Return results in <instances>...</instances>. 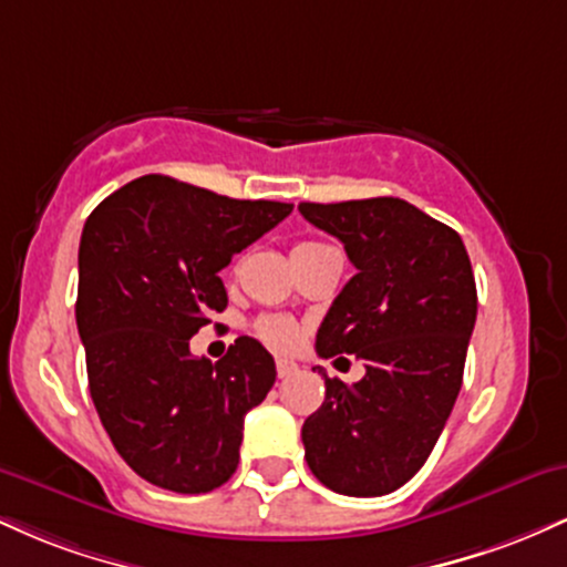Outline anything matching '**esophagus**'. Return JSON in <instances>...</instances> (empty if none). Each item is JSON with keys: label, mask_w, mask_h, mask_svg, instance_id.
I'll use <instances>...</instances> for the list:
<instances>
[{"label": "esophagus", "mask_w": 567, "mask_h": 567, "mask_svg": "<svg viewBox=\"0 0 567 567\" xmlns=\"http://www.w3.org/2000/svg\"><path fill=\"white\" fill-rule=\"evenodd\" d=\"M296 370H298L296 362L285 360V357H277V375H279V379H290V375L296 373Z\"/></svg>", "instance_id": "1"}]
</instances>
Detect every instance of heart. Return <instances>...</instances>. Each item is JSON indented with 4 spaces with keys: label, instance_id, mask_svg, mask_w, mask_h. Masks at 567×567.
<instances>
[{
    "label": "heart",
    "instance_id": "b5f03b06",
    "mask_svg": "<svg viewBox=\"0 0 567 567\" xmlns=\"http://www.w3.org/2000/svg\"><path fill=\"white\" fill-rule=\"evenodd\" d=\"M256 330L266 343H271V347H279V349H288L292 347V341H296V328H292L288 317L266 315L256 322Z\"/></svg>",
    "mask_w": 567,
    "mask_h": 567
}]
</instances>
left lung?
<instances>
[{"label":"left lung","instance_id":"obj_1","mask_svg":"<svg viewBox=\"0 0 567 567\" xmlns=\"http://www.w3.org/2000/svg\"><path fill=\"white\" fill-rule=\"evenodd\" d=\"M298 210L341 239L357 269L317 330V354L365 362L351 386L324 375L322 408L301 429L306 464L343 496H383L426 464L461 392L477 320L470 256L451 226L405 199Z\"/></svg>","mask_w":567,"mask_h":567}]
</instances>
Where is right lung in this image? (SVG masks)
<instances>
[{
	"instance_id": "right-lung-1",
	"label": "right lung",
	"mask_w": 567,
	"mask_h": 567,
	"mask_svg": "<svg viewBox=\"0 0 567 567\" xmlns=\"http://www.w3.org/2000/svg\"><path fill=\"white\" fill-rule=\"evenodd\" d=\"M290 210L143 175L84 220L76 328L90 396L146 483L207 493L237 470L245 415L275 386V357L239 336L210 362L188 351V338L229 303L218 271Z\"/></svg>"
}]
</instances>
